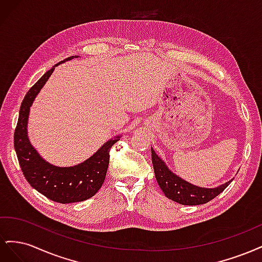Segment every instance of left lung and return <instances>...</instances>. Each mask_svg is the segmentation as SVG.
Here are the masks:
<instances>
[{"instance_id":"8db88e82","label":"left lung","mask_w":262,"mask_h":262,"mask_svg":"<svg viewBox=\"0 0 262 262\" xmlns=\"http://www.w3.org/2000/svg\"><path fill=\"white\" fill-rule=\"evenodd\" d=\"M152 162L156 180L168 199L184 205L204 204L223 192L231 181L217 188H200L189 184L171 172L152 148Z\"/></svg>"}]
</instances>
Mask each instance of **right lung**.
Wrapping results in <instances>:
<instances>
[{"mask_svg": "<svg viewBox=\"0 0 262 262\" xmlns=\"http://www.w3.org/2000/svg\"><path fill=\"white\" fill-rule=\"evenodd\" d=\"M67 58L61 62L73 59ZM76 58V57H75ZM57 63L54 67L60 64ZM54 67L30 87L19 109L16 129L14 132V147L21 171L29 185L48 199L59 203H73L90 199L104 184L109 165L110 148L119 138L109 140L89 160L72 167H58L46 162L31 146L27 137V121L31 104L52 74Z\"/></svg>", "mask_w": 262, "mask_h": 262, "instance_id": "obj_1", "label": "right lung"}]
</instances>
